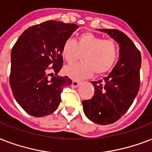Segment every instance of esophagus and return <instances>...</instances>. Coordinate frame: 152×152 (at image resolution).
<instances>
[{"label": "esophagus", "mask_w": 152, "mask_h": 152, "mask_svg": "<svg viewBox=\"0 0 152 152\" xmlns=\"http://www.w3.org/2000/svg\"><path fill=\"white\" fill-rule=\"evenodd\" d=\"M80 84H81V82H80L79 81H77V80H74V81H73V83H72V86L75 87V88H76V87L79 86Z\"/></svg>", "instance_id": "1"}]
</instances>
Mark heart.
<instances>
[{"mask_svg": "<svg viewBox=\"0 0 152 152\" xmlns=\"http://www.w3.org/2000/svg\"><path fill=\"white\" fill-rule=\"evenodd\" d=\"M62 55L67 63L77 58L78 53L82 54V62L66 66V75L75 79H82L93 73L103 75L111 70L118 57V48L115 41L103 39L91 32L81 34L77 40L69 38L62 47Z\"/></svg>", "mask_w": 152, "mask_h": 152, "instance_id": "heart-1", "label": "heart"}]
</instances>
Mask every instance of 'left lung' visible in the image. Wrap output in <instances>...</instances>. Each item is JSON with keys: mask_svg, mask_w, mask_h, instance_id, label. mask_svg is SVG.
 <instances>
[{"mask_svg": "<svg viewBox=\"0 0 152 152\" xmlns=\"http://www.w3.org/2000/svg\"><path fill=\"white\" fill-rule=\"evenodd\" d=\"M120 47V56L113 70L103 80L94 81V95L82 102L85 115L98 124L116 122L131 106L140 89L141 55L133 42L116 29H99Z\"/></svg>", "mask_w": 152, "mask_h": 152, "instance_id": "obj_1", "label": "left lung"}]
</instances>
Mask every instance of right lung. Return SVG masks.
Returning <instances> with one entry per match:
<instances>
[{
	"label": "right lung",
	"instance_id": "add662e5",
	"mask_svg": "<svg viewBox=\"0 0 152 152\" xmlns=\"http://www.w3.org/2000/svg\"><path fill=\"white\" fill-rule=\"evenodd\" d=\"M78 28L75 23L48 20L28 28L12 49L10 86L20 105L36 117L47 116L57 109L63 86L72 80L58 76L63 67L62 47ZM48 65L56 76L47 79Z\"/></svg>",
	"mask_w": 152,
	"mask_h": 152
}]
</instances>
